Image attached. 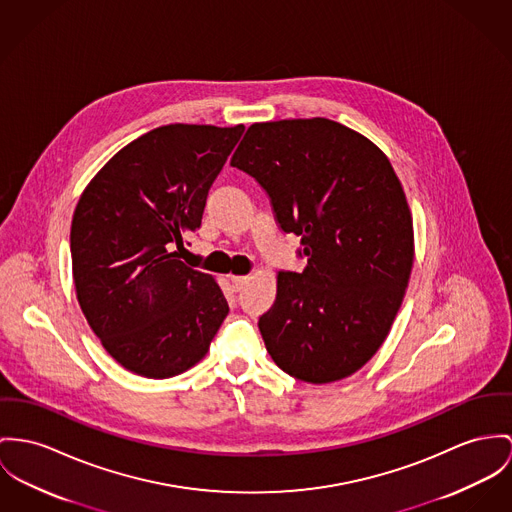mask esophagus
Returning a JSON list of instances; mask_svg holds the SVG:
<instances>
[{
    "label": "esophagus",
    "mask_w": 512,
    "mask_h": 512,
    "mask_svg": "<svg viewBox=\"0 0 512 512\" xmlns=\"http://www.w3.org/2000/svg\"><path fill=\"white\" fill-rule=\"evenodd\" d=\"M230 280H232V284H234V288H243L247 282H249V276L243 275H232L230 276Z\"/></svg>",
    "instance_id": "esophagus-1"
}]
</instances>
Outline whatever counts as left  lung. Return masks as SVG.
I'll return each mask as SVG.
<instances>
[{
    "instance_id": "obj_1",
    "label": "left lung",
    "mask_w": 512,
    "mask_h": 512,
    "mask_svg": "<svg viewBox=\"0 0 512 512\" xmlns=\"http://www.w3.org/2000/svg\"><path fill=\"white\" fill-rule=\"evenodd\" d=\"M232 165L269 193L308 265L276 273L259 331L276 366L310 382L353 376L386 341L413 269V216L388 156L329 118L255 122Z\"/></svg>"
}]
</instances>
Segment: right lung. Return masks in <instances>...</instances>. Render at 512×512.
I'll return each instance as SVG.
<instances>
[{
    "mask_svg": "<svg viewBox=\"0 0 512 512\" xmlns=\"http://www.w3.org/2000/svg\"><path fill=\"white\" fill-rule=\"evenodd\" d=\"M243 124H165L126 144L83 189L72 218L79 308L132 374L173 378L208 353L230 312L212 275L177 257Z\"/></svg>",
    "mask_w": 512,
    "mask_h": 512,
    "instance_id": "obj_1",
    "label": "right lung"
}]
</instances>
